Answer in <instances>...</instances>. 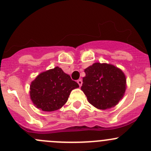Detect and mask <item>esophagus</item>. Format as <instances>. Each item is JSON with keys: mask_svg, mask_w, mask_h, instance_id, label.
Instances as JSON below:
<instances>
[{"mask_svg": "<svg viewBox=\"0 0 151 151\" xmlns=\"http://www.w3.org/2000/svg\"><path fill=\"white\" fill-rule=\"evenodd\" d=\"M77 83H78L80 86H82V84H83V80H82L81 79H80V80H77Z\"/></svg>", "mask_w": 151, "mask_h": 151, "instance_id": "obj_1", "label": "esophagus"}]
</instances>
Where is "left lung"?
Returning a JSON list of instances; mask_svg holds the SVG:
<instances>
[{
	"mask_svg": "<svg viewBox=\"0 0 151 151\" xmlns=\"http://www.w3.org/2000/svg\"><path fill=\"white\" fill-rule=\"evenodd\" d=\"M81 90L90 104L99 109L115 106L123 98L126 79L120 68L107 63H95L85 69Z\"/></svg>",
	"mask_w": 151,
	"mask_h": 151,
	"instance_id": "left-lung-1",
	"label": "left lung"
}]
</instances>
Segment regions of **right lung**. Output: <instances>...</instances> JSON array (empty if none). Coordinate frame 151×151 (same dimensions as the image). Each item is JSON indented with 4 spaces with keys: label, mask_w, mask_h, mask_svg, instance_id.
<instances>
[{
    "label": "right lung",
    "mask_w": 151,
    "mask_h": 151,
    "mask_svg": "<svg viewBox=\"0 0 151 151\" xmlns=\"http://www.w3.org/2000/svg\"><path fill=\"white\" fill-rule=\"evenodd\" d=\"M79 85L58 66L41 73L31 83L30 96L35 106L52 112L66 103L71 91Z\"/></svg>",
    "instance_id": "add662e5"
}]
</instances>
